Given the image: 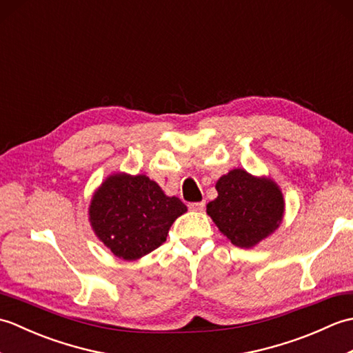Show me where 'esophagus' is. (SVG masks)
<instances>
[{"label": "esophagus", "mask_w": 353, "mask_h": 353, "mask_svg": "<svg viewBox=\"0 0 353 353\" xmlns=\"http://www.w3.org/2000/svg\"><path fill=\"white\" fill-rule=\"evenodd\" d=\"M205 200H201V201H194V203H190V209H192V211H203L205 209Z\"/></svg>", "instance_id": "obj_1"}]
</instances>
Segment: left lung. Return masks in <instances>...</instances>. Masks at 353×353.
Instances as JSON below:
<instances>
[{"label":"left lung","mask_w":353,"mask_h":353,"mask_svg":"<svg viewBox=\"0 0 353 353\" xmlns=\"http://www.w3.org/2000/svg\"><path fill=\"white\" fill-rule=\"evenodd\" d=\"M215 188L219 197L209 201L206 212L234 245L250 249L279 228L285 201L270 177L235 168L221 176Z\"/></svg>","instance_id":"8db88e82"}]
</instances>
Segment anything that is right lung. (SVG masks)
<instances>
[{
  "instance_id": "right-lung-1",
  "label": "right lung",
  "mask_w": 353,
  "mask_h": 353,
  "mask_svg": "<svg viewBox=\"0 0 353 353\" xmlns=\"http://www.w3.org/2000/svg\"><path fill=\"white\" fill-rule=\"evenodd\" d=\"M185 212L181 200L165 196L147 176L117 172L94 192L89 221L115 256L134 261L165 243L171 224Z\"/></svg>"
}]
</instances>
